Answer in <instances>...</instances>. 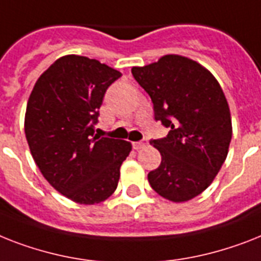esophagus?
I'll return each mask as SVG.
<instances>
[{
	"mask_svg": "<svg viewBox=\"0 0 261 261\" xmlns=\"http://www.w3.org/2000/svg\"><path fill=\"white\" fill-rule=\"evenodd\" d=\"M133 146H134L135 150H141V149H143V147H146V146H147V141L134 142V143H133Z\"/></svg>",
	"mask_w": 261,
	"mask_h": 261,
	"instance_id": "34e87169",
	"label": "esophagus"
}]
</instances>
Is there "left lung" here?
I'll use <instances>...</instances> for the list:
<instances>
[{"label": "left lung", "mask_w": 261, "mask_h": 261, "mask_svg": "<svg viewBox=\"0 0 261 261\" xmlns=\"http://www.w3.org/2000/svg\"><path fill=\"white\" fill-rule=\"evenodd\" d=\"M131 72L151 97L155 119L170 128L166 138L151 141L162 160L147 174L150 185L171 202H186L211 185L229 151L225 94L211 71L181 55H165Z\"/></svg>", "instance_id": "obj_1"}]
</instances>
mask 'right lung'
<instances>
[{
  "label": "right lung",
  "mask_w": 261,
  "mask_h": 261,
  "mask_svg": "<svg viewBox=\"0 0 261 261\" xmlns=\"http://www.w3.org/2000/svg\"><path fill=\"white\" fill-rule=\"evenodd\" d=\"M120 76L95 59L65 55L42 72L28 99L24 128L32 156L44 178L77 204L107 200L133 149L94 131L106 90Z\"/></svg>",
  "instance_id": "1"
}]
</instances>
